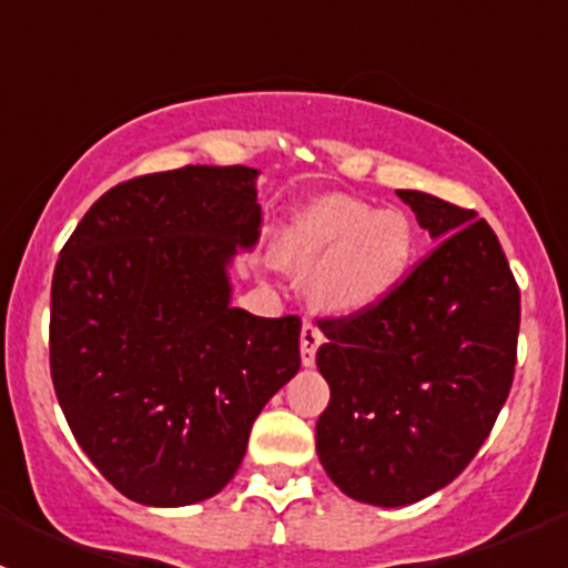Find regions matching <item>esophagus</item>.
Here are the masks:
<instances>
[{
    "label": "esophagus",
    "instance_id": "34e87169",
    "mask_svg": "<svg viewBox=\"0 0 568 568\" xmlns=\"http://www.w3.org/2000/svg\"><path fill=\"white\" fill-rule=\"evenodd\" d=\"M321 343H324V332H321L313 321H305L300 335V352H302V365H305V368H311V365L316 363V352Z\"/></svg>",
    "mask_w": 568,
    "mask_h": 568
}]
</instances>
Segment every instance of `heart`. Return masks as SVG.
<instances>
[{
  "instance_id": "heart-1",
  "label": "heart",
  "mask_w": 568,
  "mask_h": 568,
  "mask_svg": "<svg viewBox=\"0 0 568 568\" xmlns=\"http://www.w3.org/2000/svg\"><path fill=\"white\" fill-rule=\"evenodd\" d=\"M283 252L313 266V300L335 316L382 305L404 283L415 257V227L400 209L357 197H321L294 216Z\"/></svg>"
}]
</instances>
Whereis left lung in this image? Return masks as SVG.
<instances>
[{
	"mask_svg": "<svg viewBox=\"0 0 568 568\" xmlns=\"http://www.w3.org/2000/svg\"><path fill=\"white\" fill-rule=\"evenodd\" d=\"M434 247L382 305L321 321L329 406L316 450L352 500L398 508L448 486L489 437L517 365L519 288L475 211L398 189Z\"/></svg>",
	"mask_w": 568,
	"mask_h": 568,
	"instance_id": "obj_1",
	"label": "left lung"
}]
</instances>
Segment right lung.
I'll list each match as a JSON object with an SVG mask.
<instances>
[{
    "mask_svg": "<svg viewBox=\"0 0 568 568\" xmlns=\"http://www.w3.org/2000/svg\"><path fill=\"white\" fill-rule=\"evenodd\" d=\"M257 170L189 164L109 189L51 280V382L79 448L129 500L225 489L250 428L300 371L296 316L233 307L261 236Z\"/></svg>",
    "mask_w": 568,
    "mask_h": 568,
    "instance_id": "right-lung-1",
    "label": "right lung"
}]
</instances>
